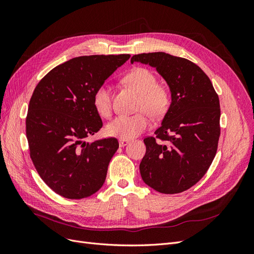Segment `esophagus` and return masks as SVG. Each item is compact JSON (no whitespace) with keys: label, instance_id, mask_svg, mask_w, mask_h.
<instances>
[{"label":"esophagus","instance_id":"34e87169","mask_svg":"<svg viewBox=\"0 0 254 254\" xmlns=\"http://www.w3.org/2000/svg\"><path fill=\"white\" fill-rule=\"evenodd\" d=\"M129 143H130L129 140H125V139H121L120 140V146H121V147H124V146L128 145Z\"/></svg>","mask_w":254,"mask_h":254}]
</instances>
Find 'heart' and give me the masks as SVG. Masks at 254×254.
Returning <instances> with one entry per match:
<instances>
[{"instance_id": "b5f03b06", "label": "heart", "mask_w": 254, "mask_h": 254, "mask_svg": "<svg viewBox=\"0 0 254 254\" xmlns=\"http://www.w3.org/2000/svg\"><path fill=\"white\" fill-rule=\"evenodd\" d=\"M123 82L140 95L137 110L133 115H120L106 127L107 134L129 140L142 133L149 126V117L161 119L170 110L172 94L167 87L158 84V78L146 67H134L127 73ZM93 105L96 112L103 118L112 113V89L108 83H102L93 94Z\"/></svg>"}]
</instances>
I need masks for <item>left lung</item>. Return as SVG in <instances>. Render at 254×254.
I'll use <instances>...</instances> for the list:
<instances>
[{"instance_id":"8db88e82","label":"left lung","mask_w":254,"mask_h":254,"mask_svg":"<svg viewBox=\"0 0 254 254\" xmlns=\"http://www.w3.org/2000/svg\"><path fill=\"white\" fill-rule=\"evenodd\" d=\"M134 61L156 67L167 82L172 104L156 136L145 137L140 173L148 187L178 194L200 180L212 164L220 135L219 98L206 74L191 61L163 52Z\"/></svg>"}]
</instances>
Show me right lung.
Returning <instances> with one entry per match:
<instances>
[{
  "label": "right lung",
  "mask_w": 254,
  "mask_h": 254,
  "mask_svg": "<svg viewBox=\"0 0 254 254\" xmlns=\"http://www.w3.org/2000/svg\"><path fill=\"white\" fill-rule=\"evenodd\" d=\"M129 58L76 57L54 67L35 88L26 117L29 153L41 179L58 195L81 199L103 187L119 142L84 141L103 127L93 94Z\"/></svg>",
  "instance_id": "obj_1"
}]
</instances>
